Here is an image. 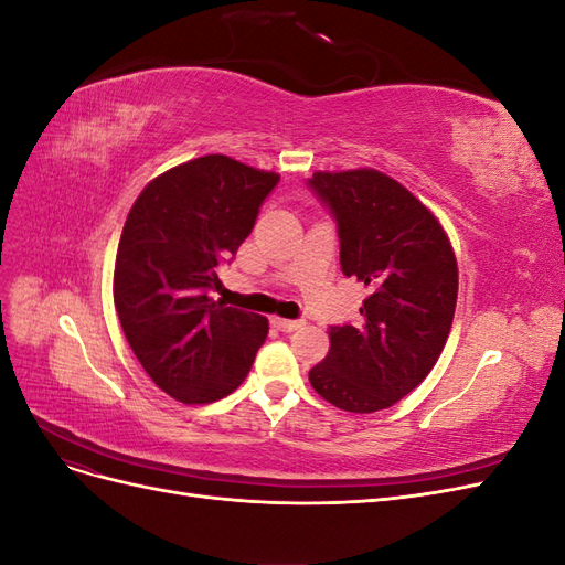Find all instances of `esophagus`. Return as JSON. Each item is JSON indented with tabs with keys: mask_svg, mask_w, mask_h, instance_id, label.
I'll use <instances>...</instances> for the list:
<instances>
[{
	"mask_svg": "<svg viewBox=\"0 0 565 565\" xmlns=\"http://www.w3.org/2000/svg\"><path fill=\"white\" fill-rule=\"evenodd\" d=\"M273 324H276V328L280 330V332H295L297 328H301V320H289V318H273Z\"/></svg>",
	"mask_w": 565,
	"mask_h": 565,
	"instance_id": "esophagus-1",
	"label": "esophagus"
}]
</instances>
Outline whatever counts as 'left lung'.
Here are the masks:
<instances>
[{
	"label": "left lung",
	"instance_id": "1",
	"mask_svg": "<svg viewBox=\"0 0 565 565\" xmlns=\"http://www.w3.org/2000/svg\"><path fill=\"white\" fill-rule=\"evenodd\" d=\"M309 188L337 221L341 273L370 292L361 324H330V353L309 380L339 409L377 413L419 386L446 347L455 254L436 216L382 172H316Z\"/></svg>",
	"mask_w": 565,
	"mask_h": 565
}]
</instances>
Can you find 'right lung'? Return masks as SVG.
Segmentation results:
<instances>
[{
	"mask_svg": "<svg viewBox=\"0 0 565 565\" xmlns=\"http://www.w3.org/2000/svg\"><path fill=\"white\" fill-rule=\"evenodd\" d=\"M278 181L204 156L150 181L127 216L113 280L119 324L148 377L185 405L228 396L266 341L264 316L212 301L210 289Z\"/></svg>",
	"mask_w": 565,
	"mask_h": 565,
	"instance_id": "1",
	"label": "right lung"
}]
</instances>
